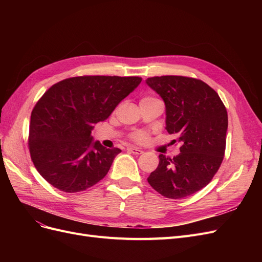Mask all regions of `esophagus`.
I'll return each mask as SVG.
<instances>
[{"mask_svg": "<svg viewBox=\"0 0 262 262\" xmlns=\"http://www.w3.org/2000/svg\"><path fill=\"white\" fill-rule=\"evenodd\" d=\"M126 149H128V152L133 153V154H136V155H140V154L143 153V150L138 148V147H131V146H130V147H128Z\"/></svg>", "mask_w": 262, "mask_h": 262, "instance_id": "obj_1", "label": "esophagus"}]
</instances>
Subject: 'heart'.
Segmentation results:
<instances>
[{
  "instance_id": "1",
  "label": "heart",
  "mask_w": 262,
  "mask_h": 262,
  "mask_svg": "<svg viewBox=\"0 0 262 262\" xmlns=\"http://www.w3.org/2000/svg\"><path fill=\"white\" fill-rule=\"evenodd\" d=\"M145 99H153V98L145 97L142 100H145ZM130 139L134 142H137V143H145V142H147L149 139V134L145 130H137V131H133L130 134Z\"/></svg>"
}]
</instances>
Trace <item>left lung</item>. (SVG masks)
Here are the masks:
<instances>
[{"label":"left lung","instance_id":"left-lung-1","mask_svg":"<svg viewBox=\"0 0 262 262\" xmlns=\"http://www.w3.org/2000/svg\"><path fill=\"white\" fill-rule=\"evenodd\" d=\"M146 84L165 101L166 129L177 134L181 144L180 153L173 158L160 155L157 168L147 181L168 199H182L209 185L223 162L226 108L219 94L198 78L154 76Z\"/></svg>","mask_w":262,"mask_h":262}]
</instances>
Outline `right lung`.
<instances>
[{
	"mask_svg": "<svg viewBox=\"0 0 262 262\" xmlns=\"http://www.w3.org/2000/svg\"><path fill=\"white\" fill-rule=\"evenodd\" d=\"M141 81L139 76H75L42 95L31 112L28 147L36 169L50 185L74 193L107 175L121 149L93 142L92 130Z\"/></svg>",
	"mask_w": 262,
	"mask_h": 262,
	"instance_id": "1",
	"label": "right lung"
}]
</instances>
